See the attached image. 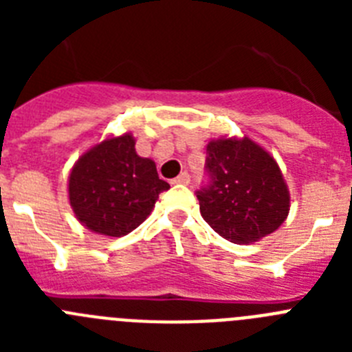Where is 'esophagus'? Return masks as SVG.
<instances>
[{"label":"esophagus","mask_w":352,"mask_h":352,"mask_svg":"<svg viewBox=\"0 0 352 352\" xmlns=\"http://www.w3.org/2000/svg\"><path fill=\"white\" fill-rule=\"evenodd\" d=\"M173 183H176V185H188V183H190V174L182 173L178 178L173 179Z\"/></svg>","instance_id":"obj_1"}]
</instances>
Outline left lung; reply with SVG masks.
I'll use <instances>...</instances> for the list:
<instances>
[{"label":"left lung","mask_w":352,"mask_h":352,"mask_svg":"<svg viewBox=\"0 0 352 352\" xmlns=\"http://www.w3.org/2000/svg\"><path fill=\"white\" fill-rule=\"evenodd\" d=\"M206 183L195 195L201 214L222 238L254 243L289 213V190L268 151L248 138L219 139L206 148Z\"/></svg>","instance_id":"obj_1"}]
</instances>
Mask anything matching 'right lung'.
<instances>
[{
  "instance_id": "right-lung-1",
  "label": "right lung",
  "mask_w": 352,
  "mask_h": 352,
  "mask_svg": "<svg viewBox=\"0 0 352 352\" xmlns=\"http://www.w3.org/2000/svg\"><path fill=\"white\" fill-rule=\"evenodd\" d=\"M167 188L155 162L139 157L135 141L126 133L96 144L77 160L68 197L82 226L118 238L141 226Z\"/></svg>"
}]
</instances>
